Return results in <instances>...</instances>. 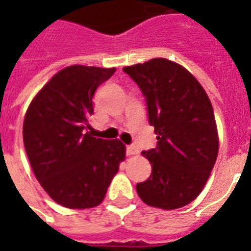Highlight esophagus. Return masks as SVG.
<instances>
[{
	"mask_svg": "<svg viewBox=\"0 0 251 251\" xmlns=\"http://www.w3.org/2000/svg\"><path fill=\"white\" fill-rule=\"evenodd\" d=\"M139 152V151H138V149L137 147H135V146H127V147H126V155H137V153Z\"/></svg>",
	"mask_w": 251,
	"mask_h": 251,
	"instance_id": "obj_1",
	"label": "esophagus"
}]
</instances>
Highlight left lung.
Wrapping results in <instances>:
<instances>
[{"instance_id":"obj_1","label":"left lung","mask_w":251,"mask_h":251,"mask_svg":"<svg viewBox=\"0 0 251 251\" xmlns=\"http://www.w3.org/2000/svg\"><path fill=\"white\" fill-rule=\"evenodd\" d=\"M141 88L157 145L143 151L152 165L137 183L146 204L175 210L193 202L206 185L219 151L215 114L199 82L165 58L122 69Z\"/></svg>"}]
</instances>
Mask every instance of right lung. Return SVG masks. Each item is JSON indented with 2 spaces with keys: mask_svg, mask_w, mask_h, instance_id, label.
<instances>
[{
  "mask_svg": "<svg viewBox=\"0 0 251 251\" xmlns=\"http://www.w3.org/2000/svg\"><path fill=\"white\" fill-rule=\"evenodd\" d=\"M116 69L73 65L53 76L29 104L23 142L29 164L49 197L68 208L100 204L125 146L87 131L92 98Z\"/></svg>",
  "mask_w": 251,
  "mask_h": 251,
  "instance_id": "add662e5",
  "label": "right lung"
}]
</instances>
